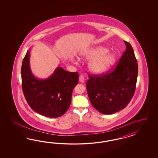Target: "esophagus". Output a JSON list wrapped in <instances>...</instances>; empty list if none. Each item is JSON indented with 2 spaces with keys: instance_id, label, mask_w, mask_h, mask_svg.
Listing matches in <instances>:
<instances>
[{
  "instance_id": "esophagus-1",
  "label": "esophagus",
  "mask_w": 158,
  "mask_h": 158,
  "mask_svg": "<svg viewBox=\"0 0 158 158\" xmlns=\"http://www.w3.org/2000/svg\"><path fill=\"white\" fill-rule=\"evenodd\" d=\"M79 81L80 82H81V83H84V81H85V77H83V76H82V75H81V76L79 77Z\"/></svg>"
}]
</instances>
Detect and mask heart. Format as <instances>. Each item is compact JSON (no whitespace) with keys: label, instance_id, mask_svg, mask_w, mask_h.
I'll return each mask as SVG.
<instances>
[{"label":"heart","instance_id":"obj_1","mask_svg":"<svg viewBox=\"0 0 158 158\" xmlns=\"http://www.w3.org/2000/svg\"><path fill=\"white\" fill-rule=\"evenodd\" d=\"M81 59L90 60L87 68L95 74H101L110 69L116 62V57L113 53H108V50L102 46L89 48L81 54Z\"/></svg>","mask_w":158,"mask_h":158}]
</instances>
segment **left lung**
Instances as JSON below:
<instances>
[{
    "mask_svg": "<svg viewBox=\"0 0 158 158\" xmlns=\"http://www.w3.org/2000/svg\"><path fill=\"white\" fill-rule=\"evenodd\" d=\"M124 42L126 50L115 70L102 76L89 75L86 82L91 105L102 114H112L124 109L134 95L137 61L131 44Z\"/></svg>",
    "mask_w": 158,
    "mask_h": 158,
    "instance_id": "1",
    "label": "left lung"
}]
</instances>
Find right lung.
Masks as SVG:
<instances>
[{
    "mask_svg": "<svg viewBox=\"0 0 158 158\" xmlns=\"http://www.w3.org/2000/svg\"><path fill=\"white\" fill-rule=\"evenodd\" d=\"M30 48L22 63V88L25 98L36 112L48 118H58L68 110L74 87L79 81L77 72H68L61 67L56 68L46 79L35 77L30 67Z\"/></svg>",
    "mask_w": 158,
    "mask_h": 158,
    "instance_id": "right-lung-1",
    "label": "right lung"
}]
</instances>
